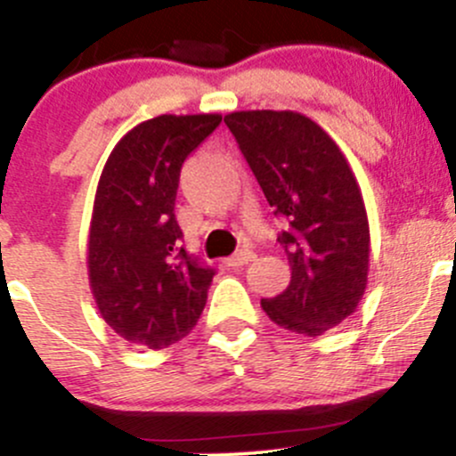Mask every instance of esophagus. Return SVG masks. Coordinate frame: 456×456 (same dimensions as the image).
<instances>
[{
	"label": "esophagus",
	"mask_w": 456,
	"mask_h": 456,
	"mask_svg": "<svg viewBox=\"0 0 456 456\" xmlns=\"http://www.w3.org/2000/svg\"><path fill=\"white\" fill-rule=\"evenodd\" d=\"M251 260H254V254H251V251H247V249H240L238 254L227 257V260H224V265L232 266V269H240V266L249 265Z\"/></svg>",
	"instance_id": "1"
}]
</instances>
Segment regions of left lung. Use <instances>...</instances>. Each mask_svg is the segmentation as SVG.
Wrapping results in <instances>:
<instances>
[{"instance_id":"1","label":"left lung","mask_w":456,"mask_h":456,"mask_svg":"<svg viewBox=\"0 0 456 456\" xmlns=\"http://www.w3.org/2000/svg\"><path fill=\"white\" fill-rule=\"evenodd\" d=\"M275 216L291 282L262 309L282 329L317 338L355 314L369 284L370 232L346 156L315 121L291 110L224 117Z\"/></svg>"}]
</instances>
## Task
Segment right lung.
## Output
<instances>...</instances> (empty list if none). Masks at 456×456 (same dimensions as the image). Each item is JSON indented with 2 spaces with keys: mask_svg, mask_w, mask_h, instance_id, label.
I'll use <instances>...</instances> for the list:
<instances>
[{
  "mask_svg": "<svg viewBox=\"0 0 456 456\" xmlns=\"http://www.w3.org/2000/svg\"><path fill=\"white\" fill-rule=\"evenodd\" d=\"M220 121V114L147 118L114 145L101 172L87 278L101 317L136 346H172L205 309L214 269L181 247L174 202L183 163Z\"/></svg>",
  "mask_w": 456,
  "mask_h": 456,
  "instance_id": "obj_1",
  "label": "right lung"
}]
</instances>
